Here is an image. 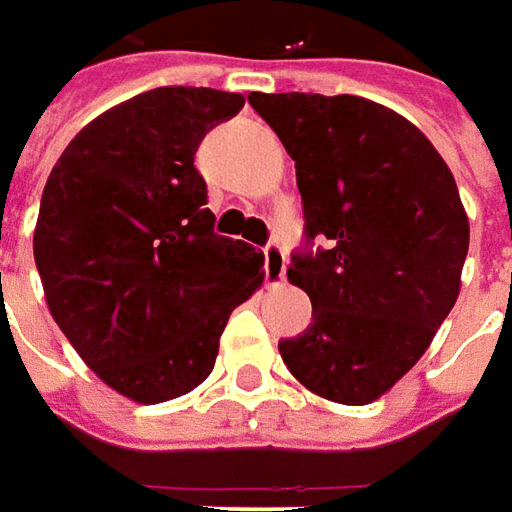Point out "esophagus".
<instances>
[{
	"label": "esophagus",
	"instance_id": "esophagus-1",
	"mask_svg": "<svg viewBox=\"0 0 512 512\" xmlns=\"http://www.w3.org/2000/svg\"><path fill=\"white\" fill-rule=\"evenodd\" d=\"M286 275V253L281 245H275L270 242L267 248H264V278H267V284H281Z\"/></svg>",
	"mask_w": 512,
	"mask_h": 512
}]
</instances>
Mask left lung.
Masks as SVG:
<instances>
[{"instance_id": "8db88e82", "label": "left lung", "mask_w": 512, "mask_h": 512, "mask_svg": "<svg viewBox=\"0 0 512 512\" xmlns=\"http://www.w3.org/2000/svg\"><path fill=\"white\" fill-rule=\"evenodd\" d=\"M248 101L295 159L306 217L286 275L311 297V325L278 342L281 358L308 391L366 405L422 358L458 300L469 253L458 184L433 143L375 101Z\"/></svg>"}]
</instances>
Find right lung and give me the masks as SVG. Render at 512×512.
Instances as JSON below:
<instances>
[{
  "instance_id": "add662e5",
  "label": "right lung",
  "mask_w": 512,
  "mask_h": 512,
  "mask_svg": "<svg viewBox=\"0 0 512 512\" xmlns=\"http://www.w3.org/2000/svg\"><path fill=\"white\" fill-rule=\"evenodd\" d=\"M245 99L157 88L76 134L43 187L35 264L82 361L134 402L204 383L231 311L264 281V253L215 234L195 151Z\"/></svg>"
}]
</instances>
